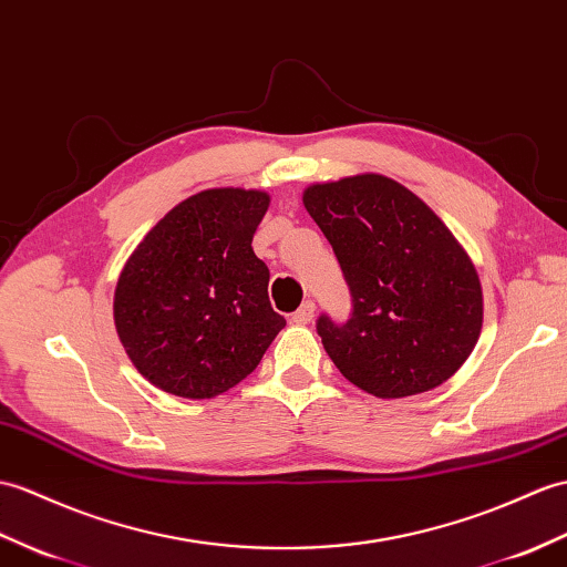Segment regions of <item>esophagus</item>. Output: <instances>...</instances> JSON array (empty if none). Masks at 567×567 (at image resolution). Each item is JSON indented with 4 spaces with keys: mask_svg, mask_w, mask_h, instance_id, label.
Wrapping results in <instances>:
<instances>
[{
    "mask_svg": "<svg viewBox=\"0 0 567 567\" xmlns=\"http://www.w3.org/2000/svg\"><path fill=\"white\" fill-rule=\"evenodd\" d=\"M313 311H316L313 301H305V305H301V307L292 313V323H297V326L309 323V321L313 319Z\"/></svg>",
    "mask_w": 567,
    "mask_h": 567,
    "instance_id": "obj_1",
    "label": "esophagus"
}]
</instances>
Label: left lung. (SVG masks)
Masks as SVG:
<instances>
[{"label": "left lung", "mask_w": 567, "mask_h": 567, "mask_svg": "<svg viewBox=\"0 0 567 567\" xmlns=\"http://www.w3.org/2000/svg\"><path fill=\"white\" fill-rule=\"evenodd\" d=\"M352 295L350 321L321 316L328 358L377 399L444 384L476 348L483 287L466 248L403 183L354 174L301 193Z\"/></svg>", "instance_id": "1"}]
</instances>
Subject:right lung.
<instances>
[{
  "label": "right lung",
  "mask_w": 567,
  "mask_h": 567,
  "mask_svg": "<svg viewBox=\"0 0 567 567\" xmlns=\"http://www.w3.org/2000/svg\"><path fill=\"white\" fill-rule=\"evenodd\" d=\"M268 207L266 190H200L130 254L113 321L130 362L156 389L215 399L256 370L285 328L268 299V266L251 246Z\"/></svg>",
  "instance_id": "right-lung-1"
}]
</instances>
